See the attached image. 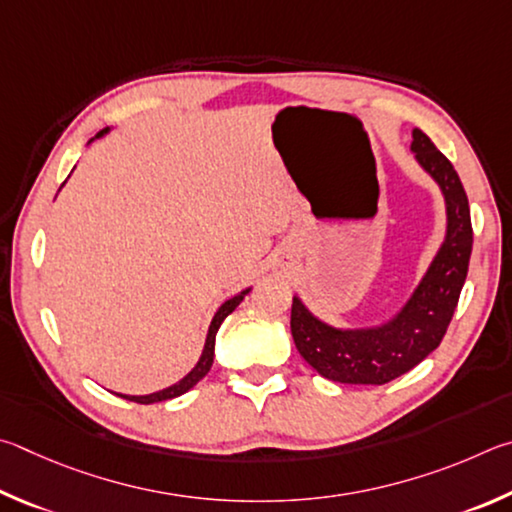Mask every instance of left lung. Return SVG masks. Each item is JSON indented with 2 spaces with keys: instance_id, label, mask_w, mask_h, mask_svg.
Wrapping results in <instances>:
<instances>
[{
  "instance_id": "obj_1",
  "label": "left lung",
  "mask_w": 512,
  "mask_h": 512,
  "mask_svg": "<svg viewBox=\"0 0 512 512\" xmlns=\"http://www.w3.org/2000/svg\"><path fill=\"white\" fill-rule=\"evenodd\" d=\"M411 150L445 195L447 236L414 297L389 324L369 330L326 326L292 301L290 328L297 351L319 375L342 384H387L414 369L438 348L450 326L472 254L470 204L459 175L423 130Z\"/></svg>"
}]
</instances>
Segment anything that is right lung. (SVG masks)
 I'll return each mask as SVG.
<instances>
[{"instance_id":"1","label":"right lung","mask_w":512,"mask_h":512,"mask_svg":"<svg viewBox=\"0 0 512 512\" xmlns=\"http://www.w3.org/2000/svg\"><path fill=\"white\" fill-rule=\"evenodd\" d=\"M105 132H107V130H101V132L96 134V137H101V134H105ZM247 292H249V290L236 294V297H231L229 301H224L222 306H220V310L215 312V317H213L211 326H209V335H206V344H204V351H202L200 362L195 364V369H193L191 373H188L184 380H179L177 384H173V387H168V389H164V391L150 393V396H121V393H116V396H121V398H125V400H130V402H139V405H150V402H161V400L177 398V396H182V393H186L188 389H193L195 384L200 382V380L204 378V375L211 371V364H213V348H215V333H218L220 324L224 321V317L231 315V312L240 306V301L245 299Z\"/></svg>"}]
</instances>
